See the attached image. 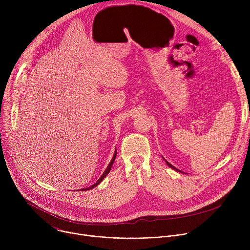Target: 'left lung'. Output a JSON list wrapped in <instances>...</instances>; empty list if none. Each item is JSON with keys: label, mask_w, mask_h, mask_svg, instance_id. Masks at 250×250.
<instances>
[{"label": "left lung", "mask_w": 250, "mask_h": 250, "mask_svg": "<svg viewBox=\"0 0 250 250\" xmlns=\"http://www.w3.org/2000/svg\"><path fill=\"white\" fill-rule=\"evenodd\" d=\"M162 158H163V159H164V160H165V162H166V164H167V165H168V166H169V167H170V168H172V169H174V170H175V171H177V172H180V173H182V174H185V173H184V172H183V171H181V170H179V169H177V168H176V167H174V166H173V165H171V164H170V163H169V162H168V161H167V160H166V159H165V158H164V157H163V156H162Z\"/></svg>", "instance_id": "left-lung-1"}]
</instances>
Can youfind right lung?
<instances>
[{"mask_svg": "<svg viewBox=\"0 0 250 250\" xmlns=\"http://www.w3.org/2000/svg\"><path fill=\"white\" fill-rule=\"evenodd\" d=\"M116 156H117V149H116V151H115V154H114V156H113V158H112V160H111V162H110V164L108 165V167H106V169L104 170V172L102 174V176L100 177V179L94 184V185H92V186H90V187H88V188H84V189H80V191H87V190H91V189H93V188H95L96 186H98L103 180H104V178L108 175L109 173H110V171H111V169H112V166H113V164H114V162H115V159H116ZM76 191H79V190H76Z\"/></svg>", "mask_w": 250, "mask_h": 250, "instance_id": "1", "label": "right lung"}]
</instances>
